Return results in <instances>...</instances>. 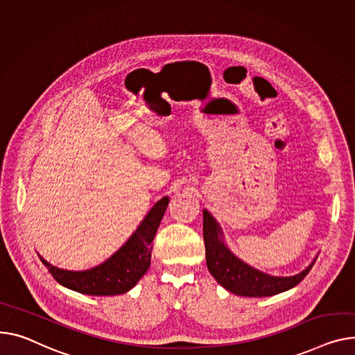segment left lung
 <instances>
[{"instance_id": "obj_1", "label": "left lung", "mask_w": 355, "mask_h": 355, "mask_svg": "<svg viewBox=\"0 0 355 355\" xmlns=\"http://www.w3.org/2000/svg\"><path fill=\"white\" fill-rule=\"evenodd\" d=\"M204 244L205 259L211 275L217 279L220 286L232 294L243 297H270L287 291L301 282L313 268L314 261L293 277H271L257 271L234 257L224 245L221 230L209 212L204 209Z\"/></svg>"}]
</instances>
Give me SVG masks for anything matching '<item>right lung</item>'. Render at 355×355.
I'll use <instances>...</instances> for the list:
<instances>
[{"label": "right lung", "instance_id": "1", "mask_svg": "<svg viewBox=\"0 0 355 355\" xmlns=\"http://www.w3.org/2000/svg\"><path fill=\"white\" fill-rule=\"evenodd\" d=\"M168 205V197L161 198L130 240L111 255L105 263L87 271H65L50 266L41 258L42 264L58 284L88 295H116L130 291L151 264V250L155 232Z\"/></svg>", "mask_w": 355, "mask_h": 355}]
</instances>
